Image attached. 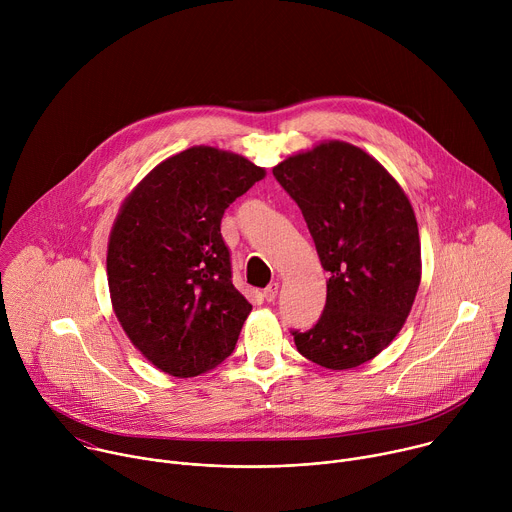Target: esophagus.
Instances as JSON below:
<instances>
[{"mask_svg": "<svg viewBox=\"0 0 512 512\" xmlns=\"http://www.w3.org/2000/svg\"><path fill=\"white\" fill-rule=\"evenodd\" d=\"M277 289H279V283H269L265 289H263V298L267 302H273L277 298Z\"/></svg>", "mask_w": 512, "mask_h": 512, "instance_id": "1", "label": "esophagus"}]
</instances>
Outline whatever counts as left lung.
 Listing matches in <instances>:
<instances>
[{
    "label": "left lung",
    "instance_id": "8db88e82",
    "mask_svg": "<svg viewBox=\"0 0 512 512\" xmlns=\"http://www.w3.org/2000/svg\"><path fill=\"white\" fill-rule=\"evenodd\" d=\"M300 206L326 281L314 328L291 330L300 354L332 371L354 369L403 328L421 281L415 212L397 180L367 152L324 141L273 168Z\"/></svg>",
    "mask_w": 512,
    "mask_h": 512
}]
</instances>
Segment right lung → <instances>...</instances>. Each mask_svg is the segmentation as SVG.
<instances>
[{
    "mask_svg": "<svg viewBox=\"0 0 512 512\" xmlns=\"http://www.w3.org/2000/svg\"><path fill=\"white\" fill-rule=\"evenodd\" d=\"M265 170L194 145L145 176L125 198L107 247L115 316L133 346L172 377L221 364L251 304L233 285L223 214Z\"/></svg>",
    "mask_w": 512,
    "mask_h": 512,
    "instance_id": "add662e5",
    "label": "right lung"
}]
</instances>
